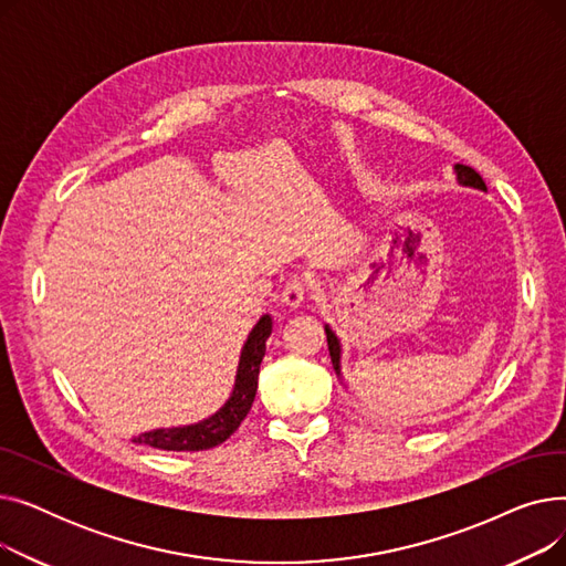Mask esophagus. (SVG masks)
<instances>
[{"label": "esophagus", "mask_w": 566, "mask_h": 566, "mask_svg": "<svg viewBox=\"0 0 566 566\" xmlns=\"http://www.w3.org/2000/svg\"><path fill=\"white\" fill-rule=\"evenodd\" d=\"M303 301H305V282L298 277L289 280L282 291V305L286 310H298L303 305Z\"/></svg>", "instance_id": "esophagus-1"}]
</instances>
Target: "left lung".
Wrapping results in <instances>:
<instances>
[{
	"label": "left lung",
	"mask_w": 566,
	"mask_h": 566,
	"mask_svg": "<svg viewBox=\"0 0 566 566\" xmlns=\"http://www.w3.org/2000/svg\"><path fill=\"white\" fill-rule=\"evenodd\" d=\"M454 174H457V181H459V186H463V188H474V190H482V192H486V184L482 181V176H480L478 171H474L472 167L454 165ZM325 337H328V350H331L333 369H335L337 378L342 380L344 388L348 390V385H346L344 374H342V342H339V337L333 333L331 325H325Z\"/></svg>",
	"instance_id": "8db88e82"
}]
</instances>
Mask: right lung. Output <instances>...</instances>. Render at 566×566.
Segmentation results:
<instances>
[{
  "instance_id": "right-lung-1",
  "label": "right lung",
  "mask_w": 566,
  "mask_h": 566,
  "mask_svg": "<svg viewBox=\"0 0 566 566\" xmlns=\"http://www.w3.org/2000/svg\"><path fill=\"white\" fill-rule=\"evenodd\" d=\"M271 333H273V316L263 314L250 331L241 348V358H238L231 395L213 415H208V418L192 424L169 427V429L163 427V429L139 433L137 438H133V442L148 444V448L167 450V452H201L224 442L238 427H241L245 415L252 408L256 385H259V369L265 355V342L271 337Z\"/></svg>"
}]
</instances>
